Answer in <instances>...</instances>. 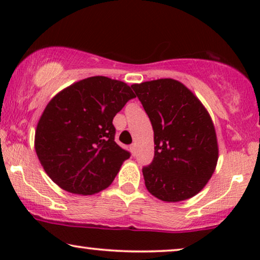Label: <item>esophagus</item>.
Returning <instances> with one entry per match:
<instances>
[{
	"label": "esophagus",
	"instance_id": "obj_1",
	"mask_svg": "<svg viewBox=\"0 0 260 260\" xmlns=\"http://www.w3.org/2000/svg\"><path fill=\"white\" fill-rule=\"evenodd\" d=\"M130 151L133 152V155H136V144H131L130 145Z\"/></svg>",
	"mask_w": 260,
	"mask_h": 260
}]
</instances>
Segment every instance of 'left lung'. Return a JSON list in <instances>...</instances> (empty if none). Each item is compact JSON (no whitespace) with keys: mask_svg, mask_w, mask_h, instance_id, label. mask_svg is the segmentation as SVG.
<instances>
[{"mask_svg":"<svg viewBox=\"0 0 260 260\" xmlns=\"http://www.w3.org/2000/svg\"><path fill=\"white\" fill-rule=\"evenodd\" d=\"M131 87L154 129V158L142 168L145 187L167 202L194 197L211 179L218 161L208 112L177 80L157 79Z\"/></svg>","mask_w":260,"mask_h":260,"instance_id":"obj_1","label":"left lung"}]
</instances>
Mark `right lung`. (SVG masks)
<instances>
[{
  "instance_id": "add662e5",
  "label": "right lung",
  "mask_w": 260,
  "mask_h": 260,
  "mask_svg": "<svg viewBox=\"0 0 260 260\" xmlns=\"http://www.w3.org/2000/svg\"><path fill=\"white\" fill-rule=\"evenodd\" d=\"M135 97L123 81L98 76L71 85L48 103L35 131V150L60 188L91 195L111 184L131 155L115 142L112 120Z\"/></svg>"
}]
</instances>
